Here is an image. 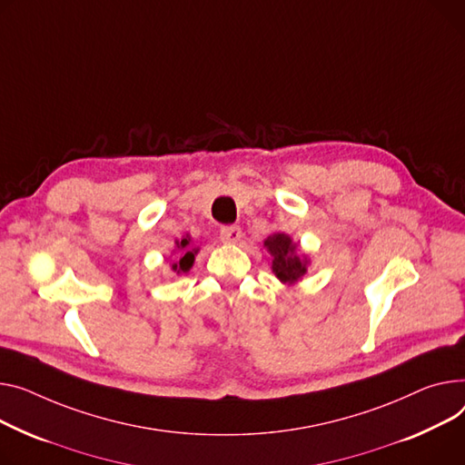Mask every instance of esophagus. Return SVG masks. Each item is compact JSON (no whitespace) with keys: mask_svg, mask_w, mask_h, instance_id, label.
I'll list each match as a JSON object with an SVG mask.
<instances>
[{"mask_svg":"<svg viewBox=\"0 0 465 465\" xmlns=\"http://www.w3.org/2000/svg\"><path fill=\"white\" fill-rule=\"evenodd\" d=\"M219 235H221V241H223V242H237V241H241V237H242L239 226H223L221 232H219Z\"/></svg>","mask_w":465,"mask_h":465,"instance_id":"1","label":"esophagus"}]
</instances>
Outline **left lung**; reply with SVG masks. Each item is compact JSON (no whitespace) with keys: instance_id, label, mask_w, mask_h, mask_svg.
Returning <instances> with one entry per match:
<instances>
[{"instance_id":"8db88e82","label":"left lung","mask_w":465,"mask_h":465,"mask_svg":"<svg viewBox=\"0 0 465 465\" xmlns=\"http://www.w3.org/2000/svg\"><path fill=\"white\" fill-rule=\"evenodd\" d=\"M267 251L272 256V271L281 282H295L306 272V260L295 254V244L284 233H272L265 239Z\"/></svg>"}]
</instances>
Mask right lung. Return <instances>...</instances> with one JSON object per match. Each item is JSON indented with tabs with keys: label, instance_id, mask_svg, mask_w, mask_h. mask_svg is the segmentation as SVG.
I'll use <instances>...</instances> for the list:
<instances>
[{
	"label": "right lung",
	"instance_id": "right-lung-1",
	"mask_svg": "<svg viewBox=\"0 0 465 465\" xmlns=\"http://www.w3.org/2000/svg\"><path fill=\"white\" fill-rule=\"evenodd\" d=\"M189 242H191V239H183L181 242H177V249L181 251V258H179L177 263L172 265V269L177 271V272H187L193 267V263H194L196 251L191 249Z\"/></svg>",
	"mask_w": 465,
	"mask_h": 465
}]
</instances>
